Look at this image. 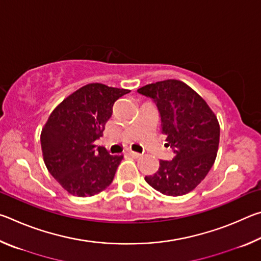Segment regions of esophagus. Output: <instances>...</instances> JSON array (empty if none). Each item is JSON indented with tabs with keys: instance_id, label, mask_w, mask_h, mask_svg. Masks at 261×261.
Instances as JSON below:
<instances>
[{
	"instance_id": "esophagus-1",
	"label": "esophagus",
	"mask_w": 261,
	"mask_h": 261,
	"mask_svg": "<svg viewBox=\"0 0 261 261\" xmlns=\"http://www.w3.org/2000/svg\"><path fill=\"white\" fill-rule=\"evenodd\" d=\"M129 155L132 156L134 159H138L141 156L140 153H137V152H134V151H129Z\"/></svg>"
}]
</instances>
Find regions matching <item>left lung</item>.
<instances>
[{
	"label": "left lung",
	"instance_id": "8db88e82",
	"mask_svg": "<svg viewBox=\"0 0 261 261\" xmlns=\"http://www.w3.org/2000/svg\"><path fill=\"white\" fill-rule=\"evenodd\" d=\"M161 118L162 134L174 149L170 161L160 160L155 174L145 180L166 196L187 194L208 174L219 148L218 118L201 96L183 82L168 79L140 87Z\"/></svg>",
	"mask_w": 261,
	"mask_h": 261
}]
</instances>
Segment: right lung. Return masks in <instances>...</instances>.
I'll list each match as a JSON object with an SVG mask.
<instances>
[{"mask_svg":"<svg viewBox=\"0 0 261 261\" xmlns=\"http://www.w3.org/2000/svg\"><path fill=\"white\" fill-rule=\"evenodd\" d=\"M129 92L88 84L53 110L40 137L43 161L69 193L91 197L113 182L123 155H110L94 141L102 136L115 101Z\"/></svg>","mask_w":261,"mask_h":261,"instance_id":"add662e5","label":"right lung"}]
</instances>
